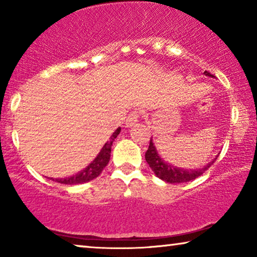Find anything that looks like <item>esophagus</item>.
<instances>
[{"label":"esophagus","instance_id":"34e87169","mask_svg":"<svg viewBox=\"0 0 257 257\" xmlns=\"http://www.w3.org/2000/svg\"><path fill=\"white\" fill-rule=\"evenodd\" d=\"M139 115H140V112H139L138 110L132 111L131 113L128 114V117L126 118V120H125V125H126V127H131V126L135 125L136 122L138 121Z\"/></svg>","mask_w":257,"mask_h":257}]
</instances>
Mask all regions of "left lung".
Instances as JSON below:
<instances>
[{
    "label": "left lung",
    "instance_id": "8db88e82",
    "mask_svg": "<svg viewBox=\"0 0 257 257\" xmlns=\"http://www.w3.org/2000/svg\"><path fill=\"white\" fill-rule=\"evenodd\" d=\"M203 73L208 77H213V75H210V73L207 71ZM216 158H214L210 163L205 165L203 167L196 168V170H185V168L173 166V165L166 163V161L159 156L157 147L154 146L152 138H151L149 150H147L145 153V159L147 161V164L150 165L151 170L154 172V174H156L159 179H161V180L170 182V184H180V182H188L191 180H194V179L205 173V171H207L210 166H212L214 161L216 160Z\"/></svg>",
    "mask_w": 257,
    "mask_h": 257
}]
</instances>
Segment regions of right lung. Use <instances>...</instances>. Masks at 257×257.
Here are the masks:
<instances>
[{
	"label": "right lung",
	"instance_id": "add662e5",
	"mask_svg": "<svg viewBox=\"0 0 257 257\" xmlns=\"http://www.w3.org/2000/svg\"><path fill=\"white\" fill-rule=\"evenodd\" d=\"M120 131L121 128L118 127L113 133H112V136L110 137V140L104 144V146L101 147L100 152L98 153V156L94 158V159L91 161V163L87 165L84 170L78 172V173L75 175H71V177L56 179L55 181L59 182V184H64V185H82V184H85L87 181L93 180L94 178H97L98 175L101 173V171L104 170L105 166L108 164V161H110L112 143L114 142V139L117 138V136L120 133Z\"/></svg>",
	"mask_w": 257,
	"mask_h": 257
}]
</instances>
